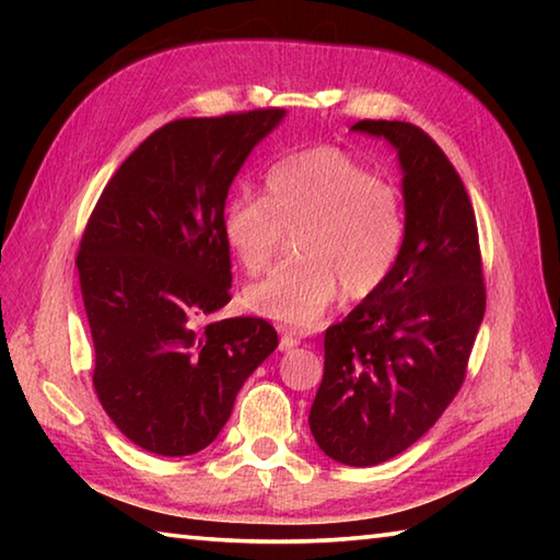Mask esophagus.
<instances>
[{
	"label": "esophagus",
	"instance_id": "34e87169",
	"mask_svg": "<svg viewBox=\"0 0 560 560\" xmlns=\"http://www.w3.org/2000/svg\"><path fill=\"white\" fill-rule=\"evenodd\" d=\"M301 343V338L299 336H293V334H281V340H279V350L281 353H287V350H293Z\"/></svg>",
	"mask_w": 560,
	"mask_h": 560
}]
</instances>
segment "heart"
<instances>
[{
    "label": "heart",
    "mask_w": 560,
    "mask_h": 560,
    "mask_svg": "<svg viewBox=\"0 0 560 560\" xmlns=\"http://www.w3.org/2000/svg\"><path fill=\"white\" fill-rule=\"evenodd\" d=\"M296 234L291 267L244 291L254 314L314 328L346 291L365 299L400 261L407 220L402 195L338 148H311L267 173V197L240 195L224 210V240L244 271L259 273Z\"/></svg>",
    "instance_id": "b5f03b06"
}]
</instances>
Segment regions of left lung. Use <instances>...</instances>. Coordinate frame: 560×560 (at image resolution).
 Here are the masks:
<instances>
[{
	"label": "left lung",
	"mask_w": 560,
	"mask_h": 560,
	"mask_svg": "<svg viewBox=\"0 0 560 560\" xmlns=\"http://www.w3.org/2000/svg\"><path fill=\"white\" fill-rule=\"evenodd\" d=\"M350 130L397 153L407 234L390 279L326 330L308 428L330 459L375 467L420 440L459 393L487 293L477 217L440 145L402 120Z\"/></svg>",
	"instance_id": "8db88e82"
}]
</instances>
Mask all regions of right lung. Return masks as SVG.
Masks as SVG:
<instances>
[{"label": "right lung", "instance_id": "obj_1", "mask_svg": "<svg viewBox=\"0 0 560 560\" xmlns=\"http://www.w3.org/2000/svg\"><path fill=\"white\" fill-rule=\"evenodd\" d=\"M283 108L183 118L126 158L79 246L103 410L160 457L205 450L246 377L279 346L264 318H207L232 299L224 205Z\"/></svg>", "mask_w": 560, "mask_h": 560}]
</instances>
